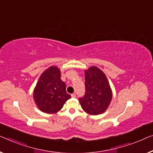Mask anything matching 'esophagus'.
<instances>
[{
	"label": "esophagus",
	"mask_w": 153,
	"mask_h": 153,
	"mask_svg": "<svg viewBox=\"0 0 153 153\" xmlns=\"http://www.w3.org/2000/svg\"><path fill=\"white\" fill-rule=\"evenodd\" d=\"M71 97H76V93H73V94H71Z\"/></svg>",
	"instance_id": "34e87169"
}]
</instances>
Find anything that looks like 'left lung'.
<instances>
[{
  "instance_id": "left-lung-1",
  "label": "left lung",
  "mask_w": 153,
  "mask_h": 153,
  "mask_svg": "<svg viewBox=\"0 0 153 153\" xmlns=\"http://www.w3.org/2000/svg\"><path fill=\"white\" fill-rule=\"evenodd\" d=\"M85 95L79 99L83 110L91 115L105 112L110 105L113 93L108 79L98 67L92 66L85 70Z\"/></svg>"
}]
</instances>
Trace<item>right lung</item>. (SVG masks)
I'll use <instances>...</instances> for the list:
<instances>
[{"label":"right lung","instance_id":"add662e5","mask_svg":"<svg viewBox=\"0 0 153 153\" xmlns=\"http://www.w3.org/2000/svg\"><path fill=\"white\" fill-rule=\"evenodd\" d=\"M60 75V69L51 66L40 75L34 88V102L43 113H58L71 98V95L66 91V84L61 79Z\"/></svg>","mask_w":153,"mask_h":153}]
</instances>
